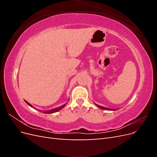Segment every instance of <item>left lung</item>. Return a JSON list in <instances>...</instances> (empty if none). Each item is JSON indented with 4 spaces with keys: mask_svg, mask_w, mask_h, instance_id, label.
Here are the masks:
<instances>
[{
    "mask_svg": "<svg viewBox=\"0 0 157 157\" xmlns=\"http://www.w3.org/2000/svg\"><path fill=\"white\" fill-rule=\"evenodd\" d=\"M99 108H100L101 109H104V110H113L112 109H109V108H107V107H102V106H100V105H96ZM114 110V109H113Z\"/></svg>",
    "mask_w": 157,
    "mask_h": 157,
    "instance_id": "obj_1",
    "label": "left lung"
}]
</instances>
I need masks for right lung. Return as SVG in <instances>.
Instances as JSON below:
<instances>
[{
	"mask_svg": "<svg viewBox=\"0 0 157 157\" xmlns=\"http://www.w3.org/2000/svg\"><path fill=\"white\" fill-rule=\"evenodd\" d=\"M25 101L28 104V105H29V106H31V107H33V106L31 105V104L29 103H28L27 101H25ZM66 105V103L65 104H64V105H61V106H60V107H57V108H55V109H52V110H50V111H45V112H42V113H56V112H58V111H59V110H61V109H63L65 106ZM39 111H40V110H39Z\"/></svg>",
	"mask_w": 157,
	"mask_h": 157,
	"instance_id": "1",
	"label": "right lung"
}]
</instances>
